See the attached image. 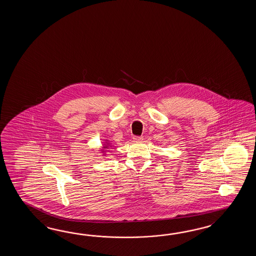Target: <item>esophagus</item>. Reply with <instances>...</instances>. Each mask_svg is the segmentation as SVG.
Masks as SVG:
<instances>
[{
    "instance_id": "1",
    "label": "esophagus",
    "mask_w": 256,
    "mask_h": 256,
    "mask_svg": "<svg viewBox=\"0 0 256 256\" xmlns=\"http://www.w3.org/2000/svg\"><path fill=\"white\" fill-rule=\"evenodd\" d=\"M132 139H134V141L141 142L142 141L144 138H142V136H134Z\"/></svg>"
}]
</instances>
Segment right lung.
I'll return each instance as SVG.
<instances>
[{"mask_svg": "<svg viewBox=\"0 0 256 256\" xmlns=\"http://www.w3.org/2000/svg\"><path fill=\"white\" fill-rule=\"evenodd\" d=\"M106 148H107V147H106Z\"/></svg>", "mask_w": 256, "mask_h": 256, "instance_id": "obj_1", "label": "right lung"}]
</instances>
